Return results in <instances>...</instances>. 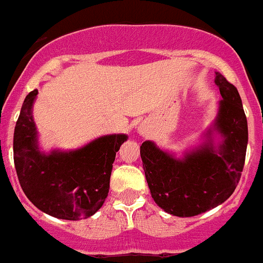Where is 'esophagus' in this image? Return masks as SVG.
<instances>
[{
    "label": "esophagus",
    "mask_w": 263,
    "mask_h": 263,
    "mask_svg": "<svg viewBox=\"0 0 263 263\" xmlns=\"http://www.w3.org/2000/svg\"><path fill=\"white\" fill-rule=\"evenodd\" d=\"M138 132H139V133H141V134H146V133H147V132H146V129H145V127H143V126H139V127H138Z\"/></svg>",
    "instance_id": "1"
}]
</instances>
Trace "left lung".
<instances>
[{"mask_svg": "<svg viewBox=\"0 0 263 263\" xmlns=\"http://www.w3.org/2000/svg\"><path fill=\"white\" fill-rule=\"evenodd\" d=\"M215 84L221 93L213 124L201 142L182 157L153 141L141 146L143 171L157 205L173 216L191 217L212 210L233 194L248 147V121L240 93L221 73Z\"/></svg>", "mask_w": 263, "mask_h": 263, "instance_id": "8db88e82", "label": "left lung"}]
</instances>
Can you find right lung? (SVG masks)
Returning <instances> with one entry per match:
<instances>
[{"instance_id":"obj_1","label":"right lung","mask_w":263,"mask_h":263,"mask_svg":"<svg viewBox=\"0 0 263 263\" xmlns=\"http://www.w3.org/2000/svg\"><path fill=\"white\" fill-rule=\"evenodd\" d=\"M38 90L26 96L14 129V166L23 192L42 212L80 220L103 206L116 153L126 134H108L75 150L42 152L32 106Z\"/></svg>"}]
</instances>
